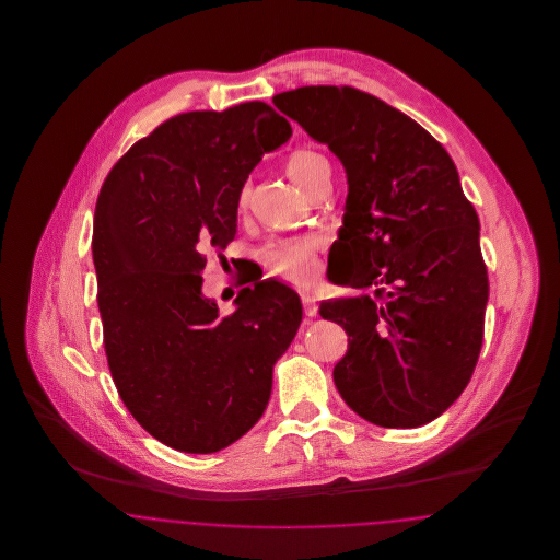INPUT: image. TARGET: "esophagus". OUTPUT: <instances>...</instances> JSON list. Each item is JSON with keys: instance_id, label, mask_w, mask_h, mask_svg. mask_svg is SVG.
Segmentation results:
<instances>
[{"instance_id": "esophagus-1", "label": "esophagus", "mask_w": 560, "mask_h": 560, "mask_svg": "<svg viewBox=\"0 0 560 560\" xmlns=\"http://www.w3.org/2000/svg\"><path fill=\"white\" fill-rule=\"evenodd\" d=\"M302 306H304V313H306L308 317H315L317 311H319L317 300H315L313 293H302Z\"/></svg>"}]
</instances>
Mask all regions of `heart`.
I'll return each instance as SVG.
<instances>
[{
	"label": "heart",
	"instance_id": "b5f03b06",
	"mask_svg": "<svg viewBox=\"0 0 560 560\" xmlns=\"http://www.w3.org/2000/svg\"><path fill=\"white\" fill-rule=\"evenodd\" d=\"M285 172L293 183L308 195H313L320 185L329 183L331 165L325 155L313 149L293 151L285 160ZM249 201V188L243 187L237 208L245 212ZM315 252L317 240L270 241L260 249V258L275 275L292 281L306 283L315 270Z\"/></svg>",
	"mask_w": 560,
	"mask_h": 560
}]
</instances>
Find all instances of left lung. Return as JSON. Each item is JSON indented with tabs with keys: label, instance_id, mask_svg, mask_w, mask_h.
<instances>
[{
	"label": "left lung",
	"instance_id": "8db88e82",
	"mask_svg": "<svg viewBox=\"0 0 560 560\" xmlns=\"http://www.w3.org/2000/svg\"><path fill=\"white\" fill-rule=\"evenodd\" d=\"M272 105L347 172L329 281L361 293L319 308L348 336L336 388L375 427H424L468 386L489 298L479 215L455 163L418 121L348 85L298 88Z\"/></svg>",
	"mask_w": 560,
	"mask_h": 560
}]
</instances>
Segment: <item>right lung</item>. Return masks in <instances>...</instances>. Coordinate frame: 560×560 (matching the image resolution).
Returning a JSON list of instances; mask_svg holds the SVG:
<instances>
[{"label":"right lung","instance_id":"obj_1","mask_svg":"<svg viewBox=\"0 0 560 560\" xmlns=\"http://www.w3.org/2000/svg\"><path fill=\"white\" fill-rule=\"evenodd\" d=\"M290 136L260 101L180 113L101 188L92 258L108 370L136 422L172 450L220 452L254 427L300 327V295L277 279L243 288L231 315L201 292L203 252L235 240L241 188Z\"/></svg>","mask_w":560,"mask_h":560}]
</instances>
